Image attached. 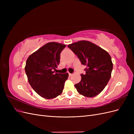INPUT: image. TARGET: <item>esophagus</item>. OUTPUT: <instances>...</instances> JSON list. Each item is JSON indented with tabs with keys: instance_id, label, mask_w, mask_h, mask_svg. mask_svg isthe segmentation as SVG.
<instances>
[{
	"instance_id": "obj_1",
	"label": "esophagus",
	"mask_w": 134,
	"mask_h": 134,
	"mask_svg": "<svg viewBox=\"0 0 134 134\" xmlns=\"http://www.w3.org/2000/svg\"><path fill=\"white\" fill-rule=\"evenodd\" d=\"M69 76H71L72 75V74H71V73H69Z\"/></svg>"
}]
</instances>
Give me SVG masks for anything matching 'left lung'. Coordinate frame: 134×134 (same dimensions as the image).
<instances>
[{
  "mask_svg": "<svg viewBox=\"0 0 134 134\" xmlns=\"http://www.w3.org/2000/svg\"><path fill=\"white\" fill-rule=\"evenodd\" d=\"M68 47L77 55L82 64L86 66V74H81L80 82L75 84L77 91L87 97L99 94L111 78L113 64L110 55L94 43L84 40Z\"/></svg>",
  "mask_w": 134,
  "mask_h": 134,
  "instance_id": "left-lung-1",
  "label": "left lung"
}]
</instances>
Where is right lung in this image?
<instances>
[{
    "instance_id": "1",
    "label": "right lung",
    "mask_w": 134,
    "mask_h": 134,
    "mask_svg": "<svg viewBox=\"0 0 134 134\" xmlns=\"http://www.w3.org/2000/svg\"><path fill=\"white\" fill-rule=\"evenodd\" d=\"M65 44L51 42L44 44L28 58L25 71L28 81L38 95L52 99L63 92L68 73L55 72L60 64V53Z\"/></svg>"
}]
</instances>
